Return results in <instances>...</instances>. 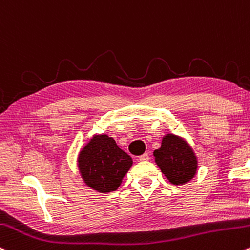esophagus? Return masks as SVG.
Listing matches in <instances>:
<instances>
[{
  "instance_id": "1",
  "label": "esophagus",
  "mask_w": 250,
  "mask_h": 250,
  "mask_svg": "<svg viewBox=\"0 0 250 250\" xmlns=\"http://www.w3.org/2000/svg\"><path fill=\"white\" fill-rule=\"evenodd\" d=\"M149 154H148V153H145V154H142V155H140L139 156V160L140 161H148L149 160Z\"/></svg>"
}]
</instances>
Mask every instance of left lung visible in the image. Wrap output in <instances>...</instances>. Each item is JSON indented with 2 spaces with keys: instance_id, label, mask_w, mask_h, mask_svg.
Segmentation results:
<instances>
[{
  "instance_id": "1",
  "label": "left lung",
  "mask_w": 250,
  "mask_h": 250,
  "mask_svg": "<svg viewBox=\"0 0 250 250\" xmlns=\"http://www.w3.org/2000/svg\"><path fill=\"white\" fill-rule=\"evenodd\" d=\"M153 155L161 172L174 185L190 182L196 174V156L191 147L178 136L172 134L166 135L161 147L155 149Z\"/></svg>"
}]
</instances>
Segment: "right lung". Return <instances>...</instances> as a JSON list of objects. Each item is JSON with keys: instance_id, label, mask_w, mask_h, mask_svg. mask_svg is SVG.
<instances>
[{"instance_id": "1", "label": "right lung", "mask_w": 250, "mask_h": 250, "mask_svg": "<svg viewBox=\"0 0 250 250\" xmlns=\"http://www.w3.org/2000/svg\"><path fill=\"white\" fill-rule=\"evenodd\" d=\"M133 160L108 135H96L81 150L78 167L87 186L98 192L116 191Z\"/></svg>"}]
</instances>
